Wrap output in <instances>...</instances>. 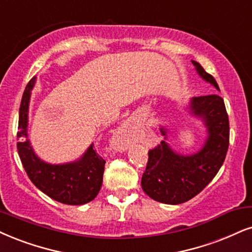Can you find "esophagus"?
I'll return each instance as SVG.
<instances>
[{
  "label": "esophagus",
  "instance_id": "obj_1",
  "mask_svg": "<svg viewBox=\"0 0 252 252\" xmlns=\"http://www.w3.org/2000/svg\"><path fill=\"white\" fill-rule=\"evenodd\" d=\"M132 135H133V126L131 124H125V125L121 127L119 132V136L121 138V140L127 141Z\"/></svg>",
  "mask_w": 252,
  "mask_h": 252
}]
</instances>
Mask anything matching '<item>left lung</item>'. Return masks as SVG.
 I'll return each instance as SVG.
<instances>
[{
	"label": "left lung",
	"instance_id": "left-lung-1",
	"mask_svg": "<svg viewBox=\"0 0 252 252\" xmlns=\"http://www.w3.org/2000/svg\"><path fill=\"white\" fill-rule=\"evenodd\" d=\"M202 79L220 88L212 74L200 63L191 61ZM192 116L201 118L207 127L202 148L191 155L174 152L166 141L148 152V162L142 174L141 187L153 200L166 204H180L196 196L219 173L229 147V118L223 98L219 94L194 97L189 104ZM164 139L167 129L160 128Z\"/></svg>",
	"mask_w": 252,
	"mask_h": 252
}]
</instances>
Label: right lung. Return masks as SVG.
Segmentation results:
<instances>
[{
    "mask_svg": "<svg viewBox=\"0 0 252 252\" xmlns=\"http://www.w3.org/2000/svg\"><path fill=\"white\" fill-rule=\"evenodd\" d=\"M36 77L30 79L20 106L17 132V151L24 169L39 190L55 201L70 206H80L92 201L102 185L105 160L95 153L93 144L79 160L63 164H51L40 160L35 154L28 138V112L31 90Z\"/></svg>",
    "mask_w": 252,
    "mask_h": 252,
    "instance_id": "obj_1",
    "label": "right lung"
}]
</instances>
